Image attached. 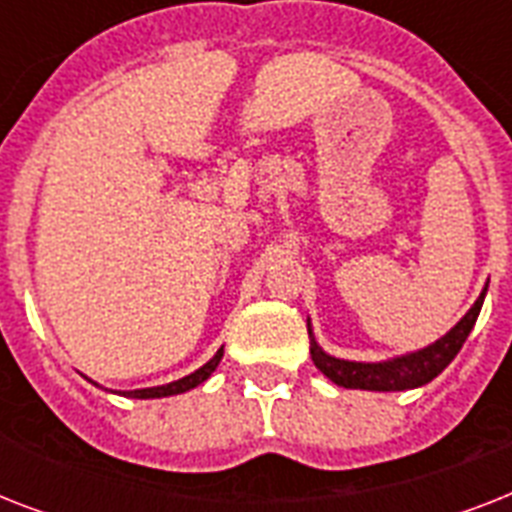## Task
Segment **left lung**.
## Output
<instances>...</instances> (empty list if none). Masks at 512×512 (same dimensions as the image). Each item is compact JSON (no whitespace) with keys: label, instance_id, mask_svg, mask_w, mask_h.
I'll use <instances>...</instances> for the list:
<instances>
[{"label":"left lung","instance_id":"8db88e82","mask_svg":"<svg viewBox=\"0 0 512 512\" xmlns=\"http://www.w3.org/2000/svg\"><path fill=\"white\" fill-rule=\"evenodd\" d=\"M486 289L489 281L481 289V295L473 303L465 316L454 324L444 337H438L436 342H430L425 348L404 353V356L385 358V361H348V358L329 356L327 350L316 342V335L311 329V319H308V337H311V358L316 369L321 374H327L329 380L340 385V388L353 390H380V393H390V390H412L428 385L433 377L444 372L446 366L452 364L454 356L460 353L462 342L468 340V335L476 327L478 313L484 305Z\"/></svg>","mask_w":512,"mask_h":512}]
</instances>
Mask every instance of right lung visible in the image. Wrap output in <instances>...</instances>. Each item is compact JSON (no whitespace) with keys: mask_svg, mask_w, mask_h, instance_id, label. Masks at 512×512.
Wrapping results in <instances>:
<instances>
[{"mask_svg":"<svg viewBox=\"0 0 512 512\" xmlns=\"http://www.w3.org/2000/svg\"><path fill=\"white\" fill-rule=\"evenodd\" d=\"M220 358H223V348L217 350L215 356L209 358L207 364L199 366L196 372L185 374V377H180V380L175 382H167V385H156V388H140V390H114V393H119V396L124 398H167V396H177V393H185V390H193L196 385H201V382L207 380L209 374L215 372L217 364H220ZM92 382V380H90ZM98 385V382H95Z\"/></svg>","mask_w":512,"mask_h":512,"instance_id":"add662e5","label":"right lung"}]
</instances>
